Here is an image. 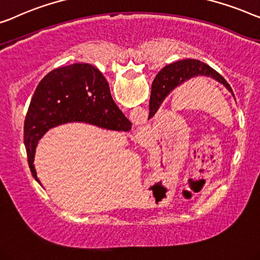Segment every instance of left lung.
<instances>
[{
	"instance_id": "left-lung-1",
	"label": "left lung",
	"mask_w": 260,
	"mask_h": 260,
	"mask_svg": "<svg viewBox=\"0 0 260 260\" xmlns=\"http://www.w3.org/2000/svg\"><path fill=\"white\" fill-rule=\"evenodd\" d=\"M198 75L214 78L232 92L231 86L225 81V78L205 63L198 61V59L190 58L177 61L169 66H165L153 80L149 103V118L156 114L159 105L171 90H174L176 86L180 85L186 80H190V78L198 76Z\"/></svg>"
}]
</instances>
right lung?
Returning a JSON list of instances; mask_svg holds the SVG:
<instances>
[{"instance_id":"add662e5","label":"right lung","mask_w":260,"mask_h":260,"mask_svg":"<svg viewBox=\"0 0 260 260\" xmlns=\"http://www.w3.org/2000/svg\"><path fill=\"white\" fill-rule=\"evenodd\" d=\"M69 122L131 130V122L114 102L109 83L97 68L75 63L50 71L37 85L24 121V145L36 180L32 163L37 142L49 129Z\"/></svg>"}]
</instances>
